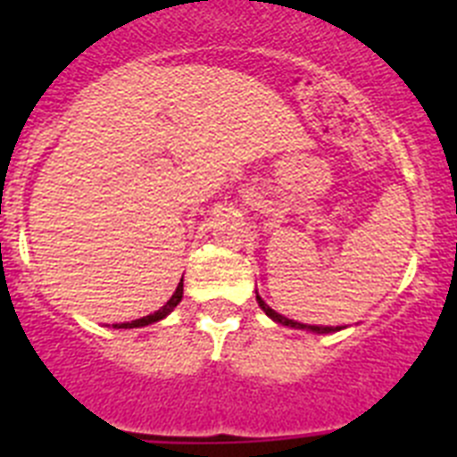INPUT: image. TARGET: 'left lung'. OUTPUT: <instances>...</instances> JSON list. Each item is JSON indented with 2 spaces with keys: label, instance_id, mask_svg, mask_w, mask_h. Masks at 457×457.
Masks as SVG:
<instances>
[{
  "label": "left lung",
  "instance_id": "obj_1",
  "mask_svg": "<svg viewBox=\"0 0 457 457\" xmlns=\"http://www.w3.org/2000/svg\"><path fill=\"white\" fill-rule=\"evenodd\" d=\"M256 302H258V306H261V309H263L265 313H268V316L272 318L274 322H281V325H286V327H295V329H309V332H316V334H329V332H334V327L302 325V322H295V320H290V318L281 316V313H277V311H274V309H270V306L265 304L263 300H261V295H258V293H256ZM337 329H338V327H337Z\"/></svg>",
  "mask_w": 457,
  "mask_h": 457
}]
</instances>
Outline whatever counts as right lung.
Listing matches in <instances>:
<instances>
[{
	"instance_id": "add662e5",
	"label": "right lung",
	"mask_w": 457,
	"mask_h": 457,
	"mask_svg": "<svg viewBox=\"0 0 457 457\" xmlns=\"http://www.w3.org/2000/svg\"><path fill=\"white\" fill-rule=\"evenodd\" d=\"M183 300V281L179 284V288H176V293L171 295V300L167 302V304L162 306L160 311H155V313H151V316H144L139 318V320H132V322H120V325H114L116 329H130V327H146L151 325V322H157V320H162L164 316H169L176 306H179V302Z\"/></svg>"
}]
</instances>
